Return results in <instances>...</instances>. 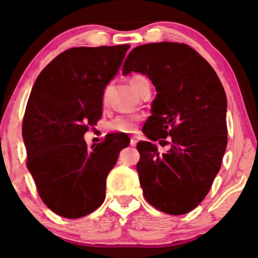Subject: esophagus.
I'll return each instance as SVG.
<instances>
[{
  "mask_svg": "<svg viewBox=\"0 0 258 258\" xmlns=\"http://www.w3.org/2000/svg\"><path fill=\"white\" fill-rule=\"evenodd\" d=\"M137 143H138L137 137H135V136H133V137H131V143H130V144H131L132 147H136V145H137Z\"/></svg>",
  "mask_w": 258,
  "mask_h": 258,
  "instance_id": "esophagus-1",
  "label": "esophagus"
}]
</instances>
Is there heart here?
I'll list each match as a JSON object with an SVG mask.
<instances>
[{"label":"heart","mask_w":258,"mask_h":258,"mask_svg":"<svg viewBox=\"0 0 258 258\" xmlns=\"http://www.w3.org/2000/svg\"><path fill=\"white\" fill-rule=\"evenodd\" d=\"M145 78L142 76H133L130 78V85L138 94L141 89L142 83ZM139 121V116L137 115H121L115 117L109 122V128L111 131L121 132V133H132L137 128V122Z\"/></svg>","instance_id":"heart-1"}]
</instances>
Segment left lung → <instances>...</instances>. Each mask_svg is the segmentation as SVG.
Masks as SVG:
<instances>
[{
  "label": "left lung",
  "mask_w": 258,
  "mask_h": 258,
  "mask_svg": "<svg viewBox=\"0 0 258 258\" xmlns=\"http://www.w3.org/2000/svg\"><path fill=\"white\" fill-rule=\"evenodd\" d=\"M131 72L148 76L157 91L143 132L162 147L169 144L167 153L151 142L137 144L143 195L161 212L182 215L204 200L221 167L227 147L225 90L213 67L184 43L136 46L122 67L123 76Z\"/></svg>",
  "instance_id": "8db88e82"
}]
</instances>
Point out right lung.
Returning a JSON list of instances; mask_svg holds the SVG:
<instances>
[{
  "mask_svg": "<svg viewBox=\"0 0 258 258\" xmlns=\"http://www.w3.org/2000/svg\"><path fill=\"white\" fill-rule=\"evenodd\" d=\"M128 44L71 48L36 79L23 121L27 169L42 201L67 219L95 212L125 135H109L88 148L84 135L102 116L104 89L122 63Z\"/></svg>",
  "mask_w": 258,
  "mask_h": 258,
  "instance_id": "right-lung-1",
  "label": "right lung"
}]
</instances>
